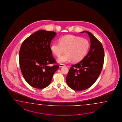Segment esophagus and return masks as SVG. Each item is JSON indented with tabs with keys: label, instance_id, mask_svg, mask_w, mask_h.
<instances>
[{
	"label": "esophagus",
	"instance_id": "obj_1",
	"mask_svg": "<svg viewBox=\"0 0 122 122\" xmlns=\"http://www.w3.org/2000/svg\"><path fill=\"white\" fill-rule=\"evenodd\" d=\"M66 66V65H64V64H59V67H63V66Z\"/></svg>",
	"mask_w": 122,
	"mask_h": 122
}]
</instances>
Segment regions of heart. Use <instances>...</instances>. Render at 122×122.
I'll use <instances>...</instances> for the list:
<instances>
[{
    "label": "heart",
    "instance_id": "b5f03b06",
    "mask_svg": "<svg viewBox=\"0 0 122 122\" xmlns=\"http://www.w3.org/2000/svg\"><path fill=\"white\" fill-rule=\"evenodd\" d=\"M90 47L89 41L86 39L73 35H67L61 37L59 42H54L51 45V50L56 56H60L65 51L66 53L59 57V63H69L80 61L85 56Z\"/></svg>",
    "mask_w": 122,
    "mask_h": 122
}]
</instances>
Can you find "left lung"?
Masks as SVG:
<instances>
[{
  "mask_svg": "<svg viewBox=\"0 0 122 122\" xmlns=\"http://www.w3.org/2000/svg\"><path fill=\"white\" fill-rule=\"evenodd\" d=\"M86 33L91 41L90 50L83 59L70 68L66 80L67 85L75 91H82L92 86L102 70L104 51L102 43L92 33Z\"/></svg>",
  "mask_w": 122,
  "mask_h": 122,
  "instance_id": "1",
  "label": "left lung"
}]
</instances>
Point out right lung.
Instances as JSON below:
<instances>
[{"mask_svg": "<svg viewBox=\"0 0 122 122\" xmlns=\"http://www.w3.org/2000/svg\"><path fill=\"white\" fill-rule=\"evenodd\" d=\"M54 31L38 30L22 43L19 52L20 68L23 77L30 86L43 89L51 82L59 66L52 55L50 44L56 36Z\"/></svg>", "mask_w": 122, "mask_h": 122, "instance_id": "obj_1", "label": "right lung"}]
</instances>
